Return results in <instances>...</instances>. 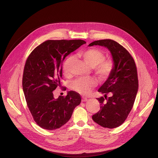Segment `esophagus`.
Returning <instances> with one entry per match:
<instances>
[{"label":"esophagus","mask_w":158,"mask_h":158,"mask_svg":"<svg viewBox=\"0 0 158 158\" xmlns=\"http://www.w3.org/2000/svg\"><path fill=\"white\" fill-rule=\"evenodd\" d=\"M88 99H87V98H84V97H82V102H85V101H87Z\"/></svg>","instance_id":"34e87169"}]
</instances>
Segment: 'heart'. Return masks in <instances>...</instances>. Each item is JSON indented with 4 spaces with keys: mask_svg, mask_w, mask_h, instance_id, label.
I'll return each instance as SVG.
<instances>
[{
    "mask_svg": "<svg viewBox=\"0 0 158 158\" xmlns=\"http://www.w3.org/2000/svg\"><path fill=\"white\" fill-rule=\"evenodd\" d=\"M84 61L92 68L100 81L106 80L112 74L114 68V62L112 59H105V55L101 50L96 48L88 49L81 53ZM73 59L72 56L67 57L62 67L63 74L65 76L69 73V67ZM97 85V81L93 78H78L71 83V89L81 94H87Z\"/></svg>",
    "mask_w": 158,
    "mask_h": 158,
    "instance_id": "heart-1",
    "label": "heart"
}]
</instances>
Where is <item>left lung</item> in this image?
Wrapping results in <instances>:
<instances>
[{
    "mask_svg": "<svg viewBox=\"0 0 158 158\" xmlns=\"http://www.w3.org/2000/svg\"><path fill=\"white\" fill-rule=\"evenodd\" d=\"M94 45L106 47L110 51L114 68L98 90L104 94V98H97L101 107L92 118L102 127L115 128L125 121L136 99L139 85L136 65L130 53L113 40H96L89 46ZM107 94H110L109 97L106 96Z\"/></svg>",
    "mask_w": 158,
    "mask_h": 158,
    "instance_id": "1",
    "label": "left lung"
}]
</instances>
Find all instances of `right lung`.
<instances>
[{
  "label": "right lung",
  "instance_id": "obj_1",
  "mask_svg": "<svg viewBox=\"0 0 158 158\" xmlns=\"http://www.w3.org/2000/svg\"><path fill=\"white\" fill-rule=\"evenodd\" d=\"M85 43L81 39L48 40L36 47L27 59L22 87L33 119L40 127L59 129L71 119L81 103V96L75 91L57 99L52 91L60 87L62 61Z\"/></svg>",
  "mask_w": 158,
  "mask_h": 158
}]
</instances>
